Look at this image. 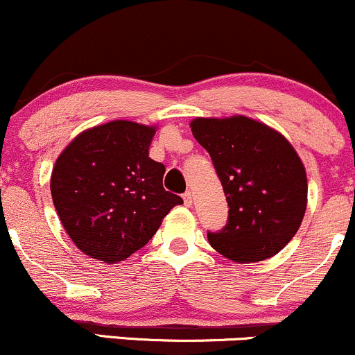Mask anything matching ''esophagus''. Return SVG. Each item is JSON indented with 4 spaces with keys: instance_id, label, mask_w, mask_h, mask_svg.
I'll return each instance as SVG.
<instances>
[{
    "instance_id": "1",
    "label": "esophagus",
    "mask_w": 355,
    "mask_h": 355,
    "mask_svg": "<svg viewBox=\"0 0 355 355\" xmlns=\"http://www.w3.org/2000/svg\"><path fill=\"white\" fill-rule=\"evenodd\" d=\"M182 199H184V205L186 206L193 205V194H191V191H188V193L182 194Z\"/></svg>"
}]
</instances>
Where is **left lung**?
Listing matches in <instances>:
<instances>
[{
  "label": "left lung",
  "instance_id": "obj_1",
  "mask_svg": "<svg viewBox=\"0 0 355 355\" xmlns=\"http://www.w3.org/2000/svg\"><path fill=\"white\" fill-rule=\"evenodd\" d=\"M191 130L209 153L230 206L225 228L208 233L209 245L236 263L284 250L304 220L309 188L292 144L245 115L198 117Z\"/></svg>",
  "mask_w": 355,
  "mask_h": 355
}]
</instances>
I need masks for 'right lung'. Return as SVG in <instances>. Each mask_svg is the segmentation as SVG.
<instances>
[{"label": "right lung", "instance_id": "1", "mask_svg": "<svg viewBox=\"0 0 355 355\" xmlns=\"http://www.w3.org/2000/svg\"><path fill=\"white\" fill-rule=\"evenodd\" d=\"M156 127L112 121L78 134L51 171V198L77 248L117 263L154 236L181 205L162 188L166 167L149 157Z\"/></svg>", "mask_w": 355, "mask_h": 355}]
</instances>
